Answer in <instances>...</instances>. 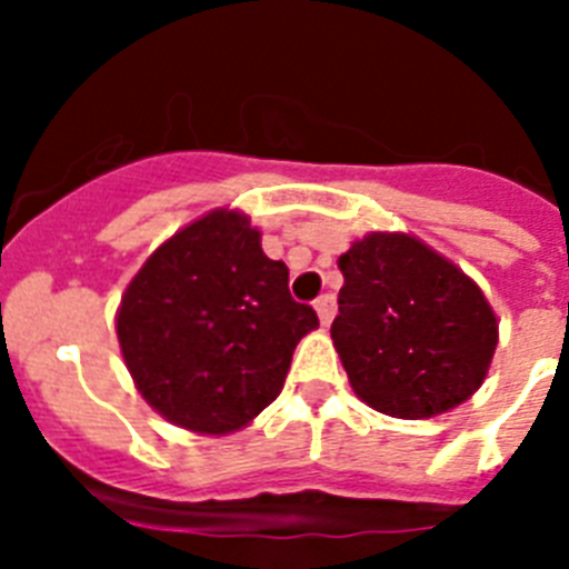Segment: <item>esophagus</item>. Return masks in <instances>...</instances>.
Returning <instances> with one entry per match:
<instances>
[{"label": "esophagus", "mask_w": 569, "mask_h": 569, "mask_svg": "<svg viewBox=\"0 0 569 569\" xmlns=\"http://www.w3.org/2000/svg\"><path fill=\"white\" fill-rule=\"evenodd\" d=\"M315 312H318L321 327H329L332 318H336V295H321V298L315 300Z\"/></svg>", "instance_id": "esophagus-1"}]
</instances>
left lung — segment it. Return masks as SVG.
<instances>
[{
    "mask_svg": "<svg viewBox=\"0 0 569 569\" xmlns=\"http://www.w3.org/2000/svg\"><path fill=\"white\" fill-rule=\"evenodd\" d=\"M332 343L361 402L399 419L457 408L483 385L498 318L455 262L410 233L373 231L338 257Z\"/></svg>",
    "mask_w": 569,
    "mask_h": 569,
    "instance_id": "left-lung-1",
    "label": "left lung"
}]
</instances>
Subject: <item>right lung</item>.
Here are the masks:
<instances>
[{"label":"right lung","mask_w":569,"mask_h":569,"mask_svg":"<svg viewBox=\"0 0 569 569\" xmlns=\"http://www.w3.org/2000/svg\"><path fill=\"white\" fill-rule=\"evenodd\" d=\"M318 315L289 295L240 211L204 213L161 242L118 309L123 361L152 410L193 433L246 428L283 390Z\"/></svg>","instance_id":"1"}]
</instances>
